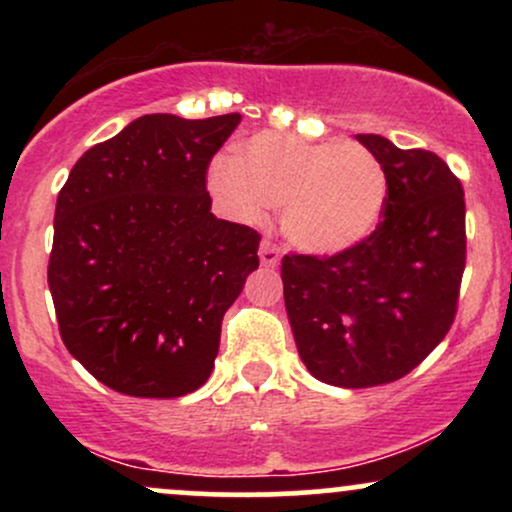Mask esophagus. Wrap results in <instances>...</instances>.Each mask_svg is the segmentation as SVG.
I'll list each match as a JSON object with an SVG mask.
<instances>
[{"label": "esophagus", "instance_id": "obj_1", "mask_svg": "<svg viewBox=\"0 0 512 512\" xmlns=\"http://www.w3.org/2000/svg\"><path fill=\"white\" fill-rule=\"evenodd\" d=\"M260 260L264 267H279L281 262V248L272 240H262L260 245Z\"/></svg>", "mask_w": 512, "mask_h": 512}]
</instances>
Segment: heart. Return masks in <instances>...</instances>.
<instances>
[{"label":"heart","mask_w":512,"mask_h":512,"mask_svg":"<svg viewBox=\"0 0 512 512\" xmlns=\"http://www.w3.org/2000/svg\"><path fill=\"white\" fill-rule=\"evenodd\" d=\"M209 185L238 219L260 221L281 207L298 248L334 255L356 248L383 221L387 173L366 146L346 139L260 132L236 156L214 158Z\"/></svg>","instance_id":"1"}]
</instances>
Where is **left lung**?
Instances as JSON below:
<instances>
[{
    "mask_svg": "<svg viewBox=\"0 0 512 512\" xmlns=\"http://www.w3.org/2000/svg\"><path fill=\"white\" fill-rule=\"evenodd\" d=\"M387 173L370 236L337 255L281 260L284 301L305 368L337 387L404 378L450 332L467 262L462 182L426 149L356 134Z\"/></svg>",
    "mask_w": 512,
    "mask_h": 512,
    "instance_id": "obj_1",
    "label": "left lung"
}]
</instances>
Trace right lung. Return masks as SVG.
I'll return each mask as SVG.
<instances>
[{
  "label": "right lung",
  "mask_w": 512,
  "mask_h": 512,
  "mask_svg": "<svg viewBox=\"0 0 512 512\" xmlns=\"http://www.w3.org/2000/svg\"><path fill=\"white\" fill-rule=\"evenodd\" d=\"M240 115H144L86 151L57 195L48 284L62 342L129 397L207 383L260 233L211 214L207 170Z\"/></svg>",
  "instance_id": "obj_1"
}]
</instances>
